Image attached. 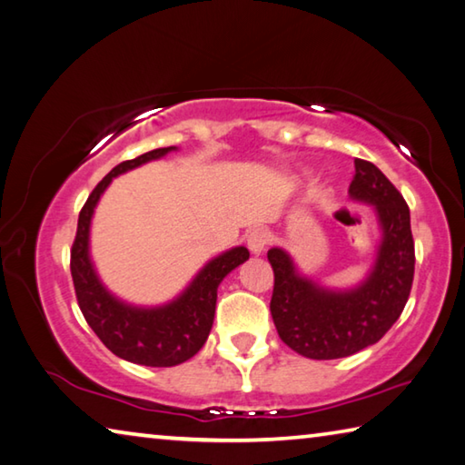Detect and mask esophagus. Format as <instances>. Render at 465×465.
Instances as JSON below:
<instances>
[{
	"label": "esophagus",
	"mask_w": 465,
	"mask_h": 465,
	"mask_svg": "<svg viewBox=\"0 0 465 465\" xmlns=\"http://www.w3.org/2000/svg\"><path fill=\"white\" fill-rule=\"evenodd\" d=\"M270 241H272V237L265 228H253V231L247 234V247L253 255H262L265 247L270 245Z\"/></svg>",
	"instance_id": "1"
}]
</instances>
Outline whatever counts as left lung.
<instances>
[{
    "label": "left lung",
    "instance_id": "1",
    "mask_svg": "<svg viewBox=\"0 0 465 465\" xmlns=\"http://www.w3.org/2000/svg\"><path fill=\"white\" fill-rule=\"evenodd\" d=\"M349 195L370 203L381 232L376 262L355 288H324L298 272L288 251H267L273 267V324L283 343L311 360H339L378 343L411 296L414 241L401 192L373 163L355 159Z\"/></svg>",
    "mask_w": 465,
    "mask_h": 465
}]
</instances>
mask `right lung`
Here are the masks:
<instances>
[{
    "instance_id": "add662e5",
    "label": "right lung",
    "mask_w": 465,
    "mask_h": 465,
    "mask_svg": "<svg viewBox=\"0 0 465 465\" xmlns=\"http://www.w3.org/2000/svg\"><path fill=\"white\" fill-rule=\"evenodd\" d=\"M171 151H177V146L154 149L114 167L81 208L71 249L73 286L87 324L114 355L149 368H171L200 351L214 322L220 282L249 259L247 247L224 251L195 273L182 294L161 306L128 304L104 286L89 255V228L97 202L114 177L165 157Z\"/></svg>"
}]
</instances>
